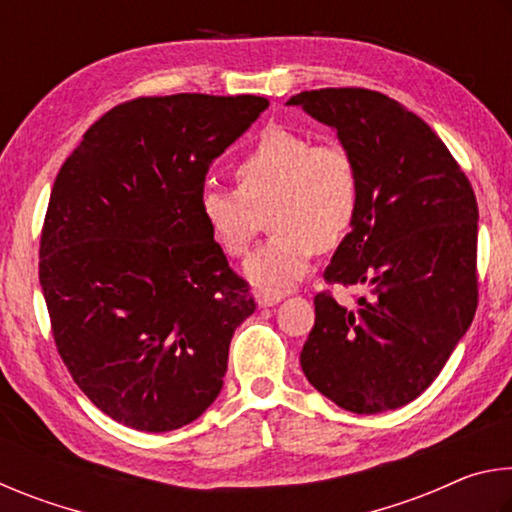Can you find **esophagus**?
<instances>
[{
    "mask_svg": "<svg viewBox=\"0 0 512 512\" xmlns=\"http://www.w3.org/2000/svg\"><path fill=\"white\" fill-rule=\"evenodd\" d=\"M284 298V293L282 291H277V289H257L255 291V300H257V305L259 307H273V305H277V302H280Z\"/></svg>",
    "mask_w": 512,
    "mask_h": 512,
    "instance_id": "esophagus-1",
    "label": "esophagus"
}]
</instances>
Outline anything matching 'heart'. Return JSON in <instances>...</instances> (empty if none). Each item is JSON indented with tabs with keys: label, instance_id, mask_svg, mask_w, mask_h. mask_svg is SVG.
Listing matches in <instances>:
<instances>
[{
	"label": "heart",
	"instance_id": "1",
	"mask_svg": "<svg viewBox=\"0 0 512 512\" xmlns=\"http://www.w3.org/2000/svg\"><path fill=\"white\" fill-rule=\"evenodd\" d=\"M237 189L207 185L198 207L225 255L244 257L268 212L273 235L248 259L257 284H291L316 250L348 237L359 212V169L341 144H314L289 128H266L235 164Z\"/></svg>",
	"mask_w": 512,
	"mask_h": 512
}]
</instances>
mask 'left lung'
Returning a JSON list of instances; mask_svg holds the SVG:
<instances>
[{"mask_svg": "<svg viewBox=\"0 0 512 512\" xmlns=\"http://www.w3.org/2000/svg\"><path fill=\"white\" fill-rule=\"evenodd\" d=\"M287 103L334 128L361 185L357 219L325 282L366 293L352 309L318 293L302 372L345 411L400 409L427 391L472 325L474 189L443 140L386 94L325 88Z\"/></svg>", "mask_w": 512, "mask_h": 512, "instance_id": "8db88e82", "label": "left lung"}]
</instances>
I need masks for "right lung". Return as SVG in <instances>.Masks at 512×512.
<instances>
[{"mask_svg":"<svg viewBox=\"0 0 512 512\" xmlns=\"http://www.w3.org/2000/svg\"><path fill=\"white\" fill-rule=\"evenodd\" d=\"M266 108L253 94L119 103L58 171L40 235L51 334L81 391L126 427L180 429L221 393L255 300L198 198Z\"/></svg>","mask_w":512,"mask_h":512,"instance_id":"obj_1","label":"right lung"}]
</instances>
